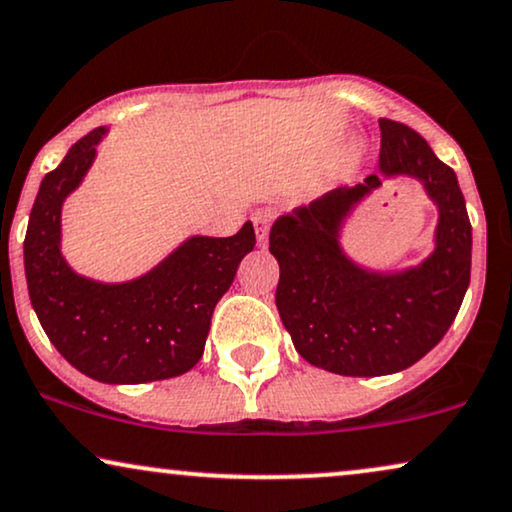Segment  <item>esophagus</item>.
Segmentation results:
<instances>
[{
  "mask_svg": "<svg viewBox=\"0 0 512 512\" xmlns=\"http://www.w3.org/2000/svg\"><path fill=\"white\" fill-rule=\"evenodd\" d=\"M269 224H271V212H257V215H255V231H257V245H260V248L267 245Z\"/></svg>",
  "mask_w": 512,
  "mask_h": 512,
  "instance_id": "esophagus-1",
  "label": "esophagus"
}]
</instances>
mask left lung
I'll use <instances>...</instances> for the list:
<instances>
[{"instance_id": "obj_1", "label": "left lung", "mask_w": 512, "mask_h": 512, "mask_svg": "<svg viewBox=\"0 0 512 512\" xmlns=\"http://www.w3.org/2000/svg\"><path fill=\"white\" fill-rule=\"evenodd\" d=\"M380 170L278 217L269 252L281 276L276 307L302 359L338 375H387L423 359L454 323L470 286L472 226L456 172L428 141L380 118ZM413 176L440 210L436 250L418 268L380 275L341 252L339 229L382 177Z\"/></svg>"}]
</instances>
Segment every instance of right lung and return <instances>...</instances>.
<instances>
[{
	"mask_svg": "<svg viewBox=\"0 0 512 512\" xmlns=\"http://www.w3.org/2000/svg\"><path fill=\"white\" fill-rule=\"evenodd\" d=\"M103 134L99 127L82 137L42 179L23 243L32 309L61 357L99 383L177 378L203 357L212 312L255 248V229L245 222L229 238L191 236L127 283L75 274L61 255V208L92 167Z\"/></svg>",
	"mask_w": 512,
	"mask_h": 512,
	"instance_id": "1",
	"label": "right lung"
}]
</instances>
